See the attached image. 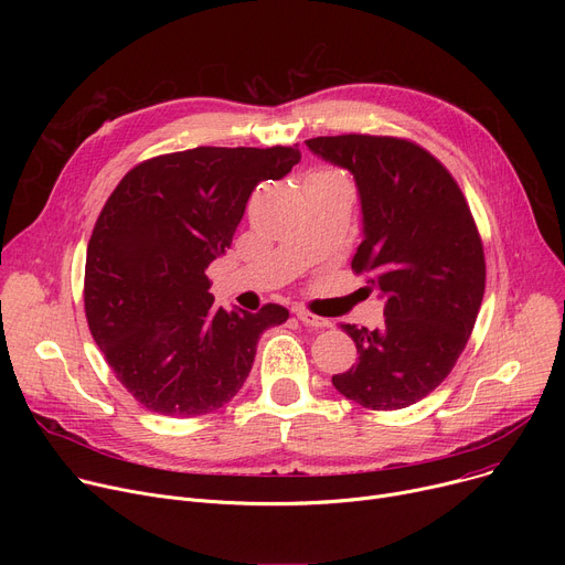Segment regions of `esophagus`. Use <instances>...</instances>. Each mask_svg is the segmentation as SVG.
Segmentation results:
<instances>
[{
    "instance_id": "esophagus-1",
    "label": "esophagus",
    "mask_w": 565,
    "mask_h": 565,
    "mask_svg": "<svg viewBox=\"0 0 565 565\" xmlns=\"http://www.w3.org/2000/svg\"><path fill=\"white\" fill-rule=\"evenodd\" d=\"M295 316H298L305 324H309V328H316V330H322V328H330V320L328 318H320V316H313V313H309V311H305V309H298L295 311Z\"/></svg>"
}]
</instances>
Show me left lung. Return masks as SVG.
<instances>
[{
	"label": "left lung",
	"instance_id": "8db88e82",
	"mask_svg": "<svg viewBox=\"0 0 565 565\" xmlns=\"http://www.w3.org/2000/svg\"><path fill=\"white\" fill-rule=\"evenodd\" d=\"M324 162L348 169L362 203L354 273L384 300L377 330L343 324L360 360L332 384L371 409H401L451 373L477 322L486 256L469 205L422 146L396 137L339 135L305 141Z\"/></svg>",
	"mask_w": 565,
	"mask_h": 565
}]
</instances>
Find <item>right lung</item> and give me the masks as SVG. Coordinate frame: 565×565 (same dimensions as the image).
<instances>
[{
    "instance_id": "1",
    "label": "right lung",
    "mask_w": 565,
    "mask_h": 565,
    "mask_svg": "<svg viewBox=\"0 0 565 565\" xmlns=\"http://www.w3.org/2000/svg\"><path fill=\"white\" fill-rule=\"evenodd\" d=\"M290 146L220 148L146 160L107 199L86 249L84 311L116 380L151 412L188 419L226 405L256 343L288 309H217L205 267L222 256L263 181H279Z\"/></svg>"
}]
</instances>
